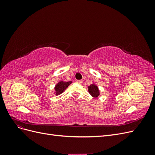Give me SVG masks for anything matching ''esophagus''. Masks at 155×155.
I'll return each instance as SVG.
<instances>
[{
	"instance_id": "obj_1",
	"label": "esophagus",
	"mask_w": 155,
	"mask_h": 155,
	"mask_svg": "<svg viewBox=\"0 0 155 155\" xmlns=\"http://www.w3.org/2000/svg\"><path fill=\"white\" fill-rule=\"evenodd\" d=\"M76 83L78 84H81L83 83V81L82 80H76Z\"/></svg>"
}]
</instances>
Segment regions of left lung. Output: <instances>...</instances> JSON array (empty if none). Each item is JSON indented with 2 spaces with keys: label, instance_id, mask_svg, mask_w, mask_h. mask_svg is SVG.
I'll list each match as a JSON object with an SVG mask.
<instances>
[{
  "label": "left lung",
  "instance_id": "obj_1",
  "mask_svg": "<svg viewBox=\"0 0 155 155\" xmlns=\"http://www.w3.org/2000/svg\"><path fill=\"white\" fill-rule=\"evenodd\" d=\"M88 91L91 95V96L94 98H97L100 94L99 88H98V87L94 83H92L91 85L88 87Z\"/></svg>",
  "mask_w": 155,
  "mask_h": 155
}]
</instances>
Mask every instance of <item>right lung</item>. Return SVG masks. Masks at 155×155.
Here are the masks:
<instances>
[{
  "instance_id": "obj_1",
  "label": "right lung",
  "mask_w": 155,
  "mask_h": 155,
  "mask_svg": "<svg viewBox=\"0 0 155 155\" xmlns=\"http://www.w3.org/2000/svg\"><path fill=\"white\" fill-rule=\"evenodd\" d=\"M72 83V81H59L54 87V94L56 96H58L61 94H62Z\"/></svg>"
}]
</instances>
